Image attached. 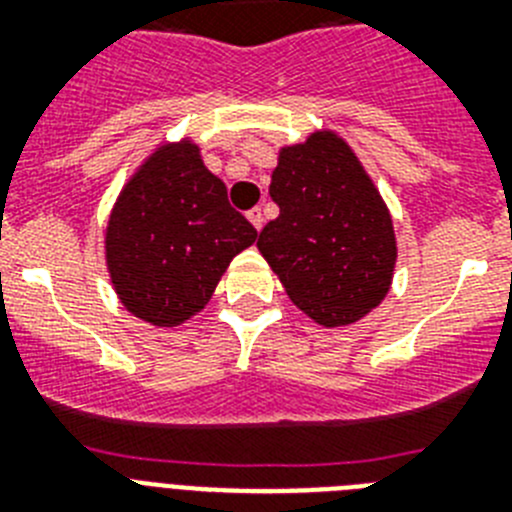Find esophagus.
I'll return each instance as SVG.
<instances>
[{
    "instance_id": "34e87169",
    "label": "esophagus",
    "mask_w": 512,
    "mask_h": 512,
    "mask_svg": "<svg viewBox=\"0 0 512 512\" xmlns=\"http://www.w3.org/2000/svg\"><path fill=\"white\" fill-rule=\"evenodd\" d=\"M248 220H251L253 228L261 230V225H264V212H261V207H253V210H248Z\"/></svg>"
}]
</instances>
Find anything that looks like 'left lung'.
I'll use <instances>...</instances> for the list:
<instances>
[{"label":"left lung","mask_w":512,"mask_h":512,"mask_svg":"<svg viewBox=\"0 0 512 512\" xmlns=\"http://www.w3.org/2000/svg\"><path fill=\"white\" fill-rule=\"evenodd\" d=\"M269 194L279 215L256 246L289 300L328 328L374 310L392 282L395 230L351 148L325 130L282 148Z\"/></svg>","instance_id":"left-lung-1"}]
</instances>
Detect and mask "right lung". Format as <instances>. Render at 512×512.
<instances>
[{"instance_id": "right-lung-1", "label": "right lung", "mask_w": 512, "mask_h": 512, "mask_svg": "<svg viewBox=\"0 0 512 512\" xmlns=\"http://www.w3.org/2000/svg\"><path fill=\"white\" fill-rule=\"evenodd\" d=\"M256 241L192 143L158 148L122 189L107 225V266L122 305L179 325L210 302L223 271Z\"/></svg>"}]
</instances>
